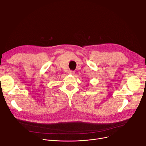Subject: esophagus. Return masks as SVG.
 <instances>
[{
  "mask_svg": "<svg viewBox=\"0 0 146 146\" xmlns=\"http://www.w3.org/2000/svg\"><path fill=\"white\" fill-rule=\"evenodd\" d=\"M68 74H74V71L70 70V71L68 72Z\"/></svg>",
  "mask_w": 146,
  "mask_h": 146,
  "instance_id": "obj_1",
  "label": "esophagus"
}]
</instances>
